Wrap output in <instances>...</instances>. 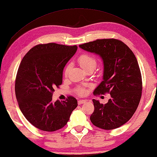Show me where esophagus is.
<instances>
[{
    "label": "esophagus",
    "mask_w": 157,
    "mask_h": 157,
    "mask_svg": "<svg viewBox=\"0 0 157 157\" xmlns=\"http://www.w3.org/2000/svg\"><path fill=\"white\" fill-rule=\"evenodd\" d=\"M86 100H84V99H79L78 101V105H81L82 104H84V103L86 102Z\"/></svg>",
    "instance_id": "obj_1"
}]
</instances>
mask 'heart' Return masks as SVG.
Returning <instances> with one entry per match:
<instances>
[{
    "mask_svg": "<svg viewBox=\"0 0 157 157\" xmlns=\"http://www.w3.org/2000/svg\"><path fill=\"white\" fill-rule=\"evenodd\" d=\"M78 63L80 64V65L82 68H83L85 71L88 70V69H93L96 68L97 62L95 58H94L93 56H92L89 54H83L81 55L80 57L78 59ZM71 68V65H68L66 67L65 69V74L67 75L69 69ZM86 89L83 88H78L77 89V92L78 94L83 95L86 94Z\"/></svg>",
    "mask_w": 157,
    "mask_h": 157,
    "instance_id": "1",
    "label": "heart"
}]
</instances>
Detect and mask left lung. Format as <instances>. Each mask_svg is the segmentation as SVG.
<instances>
[{
	"instance_id": "1",
	"label": "left lung",
	"mask_w": 157,
	"mask_h": 157,
	"mask_svg": "<svg viewBox=\"0 0 157 157\" xmlns=\"http://www.w3.org/2000/svg\"><path fill=\"white\" fill-rule=\"evenodd\" d=\"M79 47L99 55L104 63L103 81L94 94H110L105 104L92 99V123L106 130L121 127L132 118L141 98L142 78L136 58L124 42L116 39L97 40Z\"/></svg>"
}]
</instances>
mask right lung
Masks as SVG:
<instances>
[{"label":"right lung","mask_w":157,"mask_h":157,"mask_svg":"<svg viewBox=\"0 0 157 157\" xmlns=\"http://www.w3.org/2000/svg\"><path fill=\"white\" fill-rule=\"evenodd\" d=\"M77 48L56 43L38 44L21 62L15 81L17 100L24 117L37 129L44 132L61 129L78 106L71 96L66 101H52L54 88L62 84L64 67Z\"/></svg>","instance_id":"obj_1"}]
</instances>
